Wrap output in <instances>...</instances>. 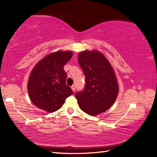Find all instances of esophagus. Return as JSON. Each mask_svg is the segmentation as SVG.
<instances>
[{
	"mask_svg": "<svg viewBox=\"0 0 157 157\" xmlns=\"http://www.w3.org/2000/svg\"><path fill=\"white\" fill-rule=\"evenodd\" d=\"M71 89H72V90L74 92H75V90H76V89H75V85H72V86H71Z\"/></svg>",
	"mask_w": 157,
	"mask_h": 157,
	"instance_id": "34e87169",
	"label": "esophagus"
}]
</instances>
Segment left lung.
<instances>
[{"label":"left lung","mask_w":157,"mask_h":157,"mask_svg":"<svg viewBox=\"0 0 157 157\" xmlns=\"http://www.w3.org/2000/svg\"><path fill=\"white\" fill-rule=\"evenodd\" d=\"M78 62L86 79L84 90L75 94L79 108L90 116L104 113L111 108L118 94L115 71L106 56L98 50L79 53Z\"/></svg>","instance_id":"left-lung-1"}]
</instances>
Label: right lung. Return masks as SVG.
<instances>
[{
  "label": "right lung",
  "mask_w": 157,
  "mask_h": 157,
  "mask_svg": "<svg viewBox=\"0 0 157 157\" xmlns=\"http://www.w3.org/2000/svg\"><path fill=\"white\" fill-rule=\"evenodd\" d=\"M72 51H58L46 55L30 72L27 91L32 102L39 109L53 113L60 109L73 92L65 83L63 67L71 59Z\"/></svg>",
  "instance_id": "1"
}]
</instances>
